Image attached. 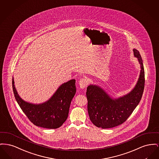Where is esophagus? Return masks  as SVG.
I'll return each mask as SVG.
<instances>
[{
  "instance_id": "1",
  "label": "esophagus",
  "mask_w": 159,
  "mask_h": 159,
  "mask_svg": "<svg viewBox=\"0 0 159 159\" xmlns=\"http://www.w3.org/2000/svg\"><path fill=\"white\" fill-rule=\"evenodd\" d=\"M89 84L88 80L85 78H81L79 81V85L81 89L85 88Z\"/></svg>"
}]
</instances>
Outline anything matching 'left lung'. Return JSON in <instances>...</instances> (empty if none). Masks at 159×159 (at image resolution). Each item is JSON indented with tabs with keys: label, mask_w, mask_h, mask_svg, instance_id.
<instances>
[{
	"label": "left lung",
	"mask_w": 159,
	"mask_h": 159,
	"mask_svg": "<svg viewBox=\"0 0 159 159\" xmlns=\"http://www.w3.org/2000/svg\"><path fill=\"white\" fill-rule=\"evenodd\" d=\"M134 55L141 65L138 83L130 93L118 99H111L99 87L90 85L87 88V109L93 124L102 129L120 125L132 114L141 99L145 85V72L139 52L134 50Z\"/></svg>",
	"instance_id": "8db88e82"
}]
</instances>
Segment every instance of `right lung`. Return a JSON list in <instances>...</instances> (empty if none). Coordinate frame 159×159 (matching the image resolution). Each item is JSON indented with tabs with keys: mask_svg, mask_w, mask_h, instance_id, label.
Returning a JSON list of instances; mask_svg holds the SVG:
<instances>
[{
	"mask_svg": "<svg viewBox=\"0 0 159 159\" xmlns=\"http://www.w3.org/2000/svg\"><path fill=\"white\" fill-rule=\"evenodd\" d=\"M12 89L20 107L34 125L54 129L60 127L67 119L71 101L76 93L75 80L63 84L50 100L39 105L22 100L17 94L13 78Z\"/></svg>",
	"mask_w": 159,
	"mask_h": 159,
	"instance_id": "add662e5",
	"label": "right lung"
}]
</instances>
